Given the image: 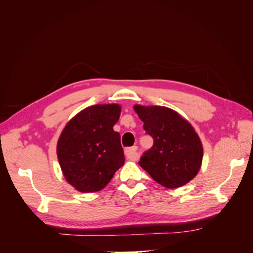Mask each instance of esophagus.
<instances>
[{"mask_svg":"<svg viewBox=\"0 0 253 253\" xmlns=\"http://www.w3.org/2000/svg\"><path fill=\"white\" fill-rule=\"evenodd\" d=\"M125 154L126 156L131 159V160H136L138 158V153H137V147H131V148H126L125 150Z\"/></svg>","mask_w":253,"mask_h":253,"instance_id":"34e87169","label":"esophagus"}]
</instances>
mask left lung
Returning a JSON list of instances; mask_svg holds the SVG:
<instances>
[{
  "label": "left lung",
  "mask_w": 253,
  "mask_h": 253,
  "mask_svg": "<svg viewBox=\"0 0 253 253\" xmlns=\"http://www.w3.org/2000/svg\"><path fill=\"white\" fill-rule=\"evenodd\" d=\"M150 135L153 147L140 157L139 165L160 185L174 189L186 185L201 169L203 145L187 120L165 106L135 105Z\"/></svg>",
  "instance_id": "1"
}]
</instances>
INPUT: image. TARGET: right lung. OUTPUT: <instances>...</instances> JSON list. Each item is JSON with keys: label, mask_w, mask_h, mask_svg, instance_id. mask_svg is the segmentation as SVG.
<instances>
[{"label": "right lung", "mask_w": 253, "mask_h": 253, "mask_svg": "<svg viewBox=\"0 0 253 253\" xmlns=\"http://www.w3.org/2000/svg\"><path fill=\"white\" fill-rule=\"evenodd\" d=\"M118 104L89 106L68 122L57 154L65 179L80 192L103 189L125 164L120 134L113 129L120 117Z\"/></svg>", "instance_id": "1"}]
</instances>
